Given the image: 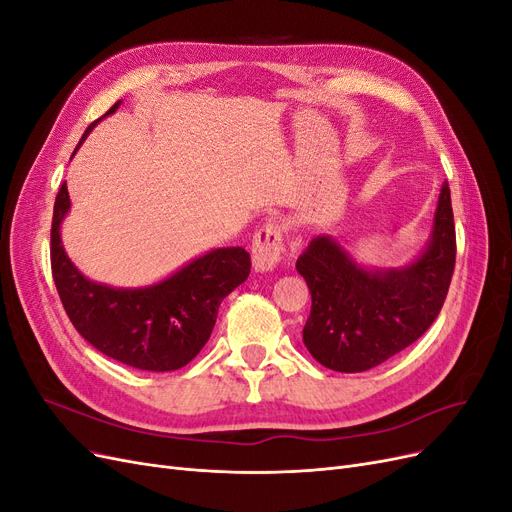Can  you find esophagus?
Returning a JSON list of instances; mask_svg holds the SVG:
<instances>
[{
  "mask_svg": "<svg viewBox=\"0 0 512 512\" xmlns=\"http://www.w3.org/2000/svg\"><path fill=\"white\" fill-rule=\"evenodd\" d=\"M284 232L280 224H265L252 241V262L256 271H271L282 260Z\"/></svg>",
  "mask_w": 512,
  "mask_h": 512,
  "instance_id": "34e87169",
  "label": "esophagus"
}]
</instances>
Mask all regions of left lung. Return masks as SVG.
Returning a JSON list of instances; mask_svg holds the SVG:
<instances>
[{
  "mask_svg": "<svg viewBox=\"0 0 512 512\" xmlns=\"http://www.w3.org/2000/svg\"><path fill=\"white\" fill-rule=\"evenodd\" d=\"M451 190L442 183L425 252L399 269H363L333 237L312 239L297 271L312 292L303 344L333 371L356 374L391 359L438 318L455 271Z\"/></svg>",
  "mask_w": 512,
  "mask_h": 512,
  "instance_id": "left-lung-1",
  "label": "left lung"
}]
</instances>
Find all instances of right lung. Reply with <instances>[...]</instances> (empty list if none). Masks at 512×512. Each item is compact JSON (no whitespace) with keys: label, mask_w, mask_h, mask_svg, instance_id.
I'll list each match as a JSON object with an SVG mask.
<instances>
[{"label":"right lung","mask_w":512,"mask_h":512,"mask_svg":"<svg viewBox=\"0 0 512 512\" xmlns=\"http://www.w3.org/2000/svg\"><path fill=\"white\" fill-rule=\"evenodd\" d=\"M119 104L121 100L100 119L113 115ZM98 121L87 128L81 143ZM68 211L70 196L64 181L53 209L51 269L74 329L123 365L145 371L188 365L211 337L220 303L250 275V254L243 247H218L153 286L113 288L87 280L72 265L59 232Z\"/></svg>","instance_id":"add662e5"}]
</instances>
